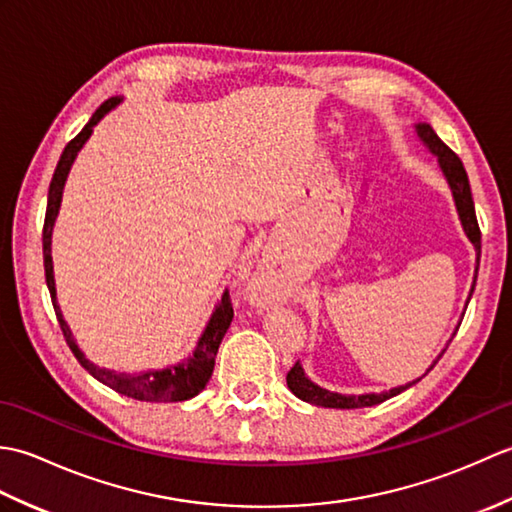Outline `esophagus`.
<instances>
[{
  "mask_svg": "<svg viewBox=\"0 0 512 512\" xmlns=\"http://www.w3.org/2000/svg\"><path fill=\"white\" fill-rule=\"evenodd\" d=\"M281 277L284 275L279 273L275 262L257 264L246 281V290L250 299L259 303V306H270V303L279 301L284 297V279Z\"/></svg>",
  "mask_w": 512,
  "mask_h": 512,
  "instance_id": "34e87169",
  "label": "esophagus"
}]
</instances>
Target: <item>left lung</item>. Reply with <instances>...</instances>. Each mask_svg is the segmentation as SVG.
<instances>
[{
  "label": "left lung",
  "mask_w": 512,
  "mask_h": 512,
  "mask_svg": "<svg viewBox=\"0 0 512 512\" xmlns=\"http://www.w3.org/2000/svg\"><path fill=\"white\" fill-rule=\"evenodd\" d=\"M413 127H416V136H418V140L422 143V147L427 149L429 154H433V156L438 158V167H440L442 176H444V180H447L449 189H451L453 202H455V211H458L460 224H462V231H464L466 237H469V242L475 248V255H477L475 257V275H473L469 299H466V303H469L473 290H475L477 266H480V248H482V244H480L482 237H480V226H477V217H475V204H473V195H471L469 176H466V169L462 165V160L455 156L447 145L442 143V140L438 138L436 132H433V127L429 123H416ZM455 332H458V328H455ZM455 332H453V336H455ZM453 336H451V339H453ZM451 339H449V343H451ZM449 343H447V347H449ZM442 354H444V350H442ZM438 358H436V361H433V365L438 363ZM429 369H427V372H429ZM420 378L411 380V383H407V385L391 387L389 391H380V394L350 396V394H339V391H330V389L317 385V383H314V380L308 378L306 369H303V365L297 361L295 367H292L290 372H288L286 383H288V389L292 391V394H295L303 402H310V405L325 407V409H361V407L380 405V402H385L389 398L402 394V391L409 389L411 385H416Z\"/></svg>",
  "instance_id": "obj_1"
}]
</instances>
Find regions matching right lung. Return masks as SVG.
Segmentation results:
<instances>
[{
  "label": "right lung",
  "instance_id": "1",
  "mask_svg": "<svg viewBox=\"0 0 512 512\" xmlns=\"http://www.w3.org/2000/svg\"><path fill=\"white\" fill-rule=\"evenodd\" d=\"M121 101L123 96H112V99H107L99 110L92 114L90 123L81 129V134L65 145L63 154L59 158V165L54 169L50 191H48L46 222H43V268H46V284H48L52 306H54V312H57L65 341H68L72 354L76 356V361L83 365L85 372L94 376L99 383L107 385L127 398L143 400V402H182L198 396L213 374L217 347H220L228 325L233 321V306H231V299H228V290H224L222 299L215 303V308L211 312L209 321L204 325L198 343H195L193 352L187 358H182V361L176 365H167L162 369H145V372H116V369H107L92 363L90 358L81 352V347L76 345L70 325L63 319V312L57 301V286H54V266H52V231L61 209L65 180L70 176V169L74 165L76 156H79V151L90 140L94 127L99 125L101 118H105V114H110Z\"/></svg>",
  "mask_w": 512,
  "mask_h": 512
}]
</instances>
